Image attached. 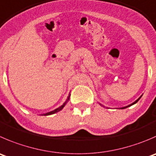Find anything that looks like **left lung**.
I'll list each match as a JSON object with an SVG mask.
<instances>
[{
  "label": "left lung",
  "instance_id": "1",
  "mask_svg": "<svg viewBox=\"0 0 156 156\" xmlns=\"http://www.w3.org/2000/svg\"><path fill=\"white\" fill-rule=\"evenodd\" d=\"M142 96H143V95H141V96H140V98H138V99H137V100H136V101H134V102H133V103H132V104H129V105H128V106H126V107H120V109H125V108H126V107H130V106L133 105V104H136V103H137V102H138V101H139V100H140V98H141V97H142ZM100 105H101V106H103V105H102V104H100ZM103 107H104V106H103Z\"/></svg>",
  "mask_w": 156,
  "mask_h": 156
}]
</instances>
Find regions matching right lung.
<instances>
[{
	"label": "right lung",
	"instance_id": "add662e5",
	"mask_svg": "<svg viewBox=\"0 0 156 156\" xmlns=\"http://www.w3.org/2000/svg\"><path fill=\"white\" fill-rule=\"evenodd\" d=\"M69 98H70V94L69 95V97H68V98H67V100H66V102L64 103V104H62V105L60 106V107H58V108L55 109V110H52V111H50V112H49V113H44V114H42V115H44V116H47V115L54 114V113H57V112H58V111H60V110H62V109H63V107H64L65 106H66V104H67L68 101H69Z\"/></svg>",
	"mask_w": 156,
	"mask_h": 156
}]
</instances>
